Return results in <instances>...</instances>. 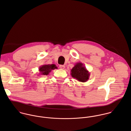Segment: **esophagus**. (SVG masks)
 Here are the masks:
<instances>
[{"label": "esophagus", "mask_w": 131, "mask_h": 131, "mask_svg": "<svg viewBox=\"0 0 131 131\" xmlns=\"http://www.w3.org/2000/svg\"><path fill=\"white\" fill-rule=\"evenodd\" d=\"M59 68L60 69H64V68H65V66H64V65H60L59 66Z\"/></svg>", "instance_id": "obj_1"}]
</instances>
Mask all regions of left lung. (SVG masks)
Instances as JSON below:
<instances>
[{
	"label": "left lung",
	"instance_id": "left-lung-1",
	"mask_svg": "<svg viewBox=\"0 0 131 131\" xmlns=\"http://www.w3.org/2000/svg\"><path fill=\"white\" fill-rule=\"evenodd\" d=\"M71 72L72 77L81 82H87L89 80L90 75L86 67L81 62L76 63Z\"/></svg>",
	"mask_w": 131,
	"mask_h": 131
}]
</instances>
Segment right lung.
<instances>
[{
  "mask_svg": "<svg viewBox=\"0 0 131 131\" xmlns=\"http://www.w3.org/2000/svg\"><path fill=\"white\" fill-rule=\"evenodd\" d=\"M56 69H57V67L54 64L42 65L39 68V71L40 72L39 75H47L49 74L52 70Z\"/></svg>",
  "mask_w": 131,
  "mask_h": 131,
  "instance_id": "1",
  "label": "right lung"
}]
</instances>
